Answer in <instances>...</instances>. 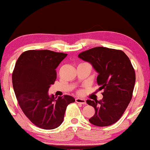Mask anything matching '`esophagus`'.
Returning a JSON list of instances; mask_svg holds the SVG:
<instances>
[{"label":"esophagus","instance_id":"34e87169","mask_svg":"<svg viewBox=\"0 0 150 150\" xmlns=\"http://www.w3.org/2000/svg\"><path fill=\"white\" fill-rule=\"evenodd\" d=\"M75 101L77 103H81V104H83V105L86 104V101H85V99H83V98H76L75 99Z\"/></svg>","mask_w":150,"mask_h":150}]
</instances>
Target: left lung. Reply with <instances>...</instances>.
Returning <instances> with one entry per match:
<instances>
[{
    "label": "left lung",
    "mask_w": 150,
    "mask_h": 150,
    "mask_svg": "<svg viewBox=\"0 0 150 150\" xmlns=\"http://www.w3.org/2000/svg\"><path fill=\"white\" fill-rule=\"evenodd\" d=\"M98 73L97 83L103 90L100 100H87L95 110L89 121L98 127L115 123L120 119L132 98L135 71L128 56L121 50L96 47L79 54Z\"/></svg>",
    "instance_id": "obj_1"
}]
</instances>
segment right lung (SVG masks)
<instances>
[{
  "label": "right lung",
  "instance_id": "1",
  "mask_svg": "<svg viewBox=\"0 0 150 150\" xmlns=\"http://www.w3.org/2000/svg\"><path fill=\"white\" fill-rule=\"evenodd\" d=\"M50 50H28L17 60L12 73V84L17 100L25 115L37 127L53 129L61 125L72 96L58 98L48 94L56 79V69L67 56Z\"/></svg>",
  "mask_w": 150,
  "mask_h": 150
}]
</instances>
